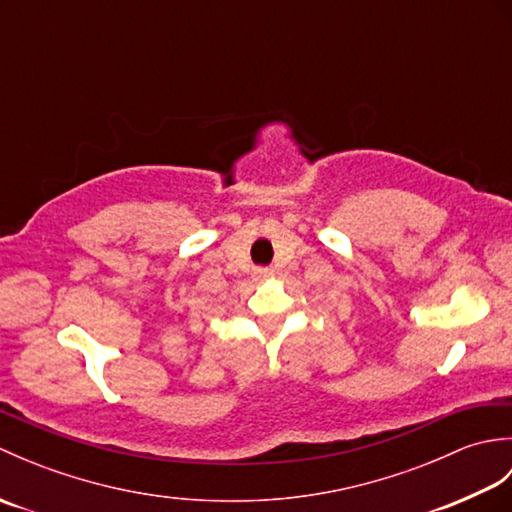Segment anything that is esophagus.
Instances as JSON below:
<instances>
[{"instance_id":"1","label":"esophagus","mask_w":512,"mask_h":512,"mask_svg":"<svg viewBox=\"0 0 512 512\" xmlns=\"http://www.w3.org/2000/svg\"><path fill=\"white\" fill-rule=\"evenodd\" d=\"M255 275L257 277H270V275H273V268H255Z\"/></svg>"}]
</instances>
